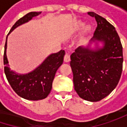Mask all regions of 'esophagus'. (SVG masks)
I'll list each match as a JSON object with an SVG mask.
<instances>
[{"mask_svg": "<svg viewBox=\"0 0 127 127\" xmlns=\"http://www.w3.org/2000/svg\"><path fill=\"white\" fill-rule=\"evenodd\" d=\"M64 61L65 63H69V62L70 61V55H69V54H66L64 55Z\"/></svg>", "mask_w": 127, "mask_h": 127, "instance_id": "obj_1", "label": "esophagus"}]
</instances>
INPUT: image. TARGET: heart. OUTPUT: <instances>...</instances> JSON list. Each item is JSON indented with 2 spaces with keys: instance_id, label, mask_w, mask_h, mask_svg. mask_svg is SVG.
Listing matches in <instances>:
<instances>
[{
  "instance_id": "heart-1",
  "label": "heart",
  "mask_w": 127,
  "mask_h": 127,
  "mask_svg": "<svg viewBox=\"0 0 127 127\" xmlns=\"http://www.w3.org/2000/svg\"><path fill=\"white\" fill-rule=\"evenodd\" d=\"M83 21L82 20H78L73 26V29H72V31H71V33L72 34H74V33H76L79 29H80V27H82V26H83ZM93 26L90 25V24H85L82 29H81V32H80V34H79V39H78V43L79 45H82L84 42H85L88 38L90 37V36L91 35L92 32H93Z\"/></svg>"
}]
</instances>
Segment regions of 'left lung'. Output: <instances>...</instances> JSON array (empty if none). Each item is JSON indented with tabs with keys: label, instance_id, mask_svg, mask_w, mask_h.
Returning a JSON list of instances; mask_svg holds the SVG:
<instances>
[{
	"label": "left lung",
	"instance_id": "8db88e82",
	"mask_svg": "<svg viewBox=\"0 0 127 127\" xmlns=\"http://www.w3.org/2000/svg\"><path fill=\"white\" fill-rule=\"evenodd\" d=\"M97 28L88 45L80 46L70 56L74 90L80 98L98 101L114 90L121 76L123 48L115 29L106 19L90 12Z\"/></svg>",
	"mask_w": 127,
	"mask_h": 127
}]
</instances>
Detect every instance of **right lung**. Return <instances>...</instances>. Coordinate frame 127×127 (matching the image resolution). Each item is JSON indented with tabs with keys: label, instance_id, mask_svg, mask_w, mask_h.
<instances>
[{
	"label": "right lung",
	"instance_id": "obj_1",
	"mask_svg": "<svg viewBox=\"0 0 127 127\" xmlns=\"http://www.w3.org/2000/svg\"><path fill=\"white\" fill-rule=\"evenodd\" d=\"M40 14L41 12L28 13L14 23L9 34L18 26L28 23ZM7 37L5 44L3 63L4 72L9 85L18 95L25 99L38 101L45 98L52 89V83L57 70L63 63L64 51L61 50L57 53L51 54L35 69L27 73H19L11 70L9 67L6 55Z\"/></svg>",
	"mask_w": 127,
	"mask_h": 127
}]
</instances>
